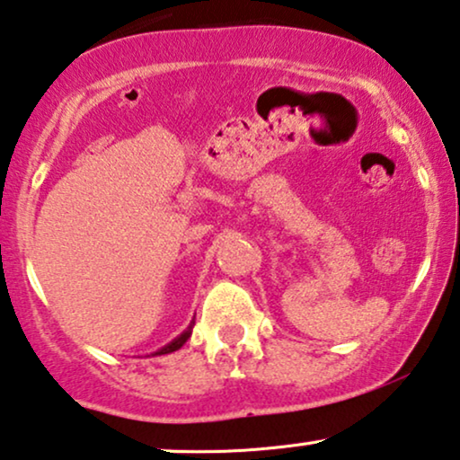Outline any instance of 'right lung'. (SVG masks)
Returning <instances> with one entry per match:
<instances>
[{"instance_id":"1","label":"right lung","mask_w":460,"mask_h":460,"mask_svg":"<svg viewBox=\"0 0 460 460\" xmlns=\"http://www.w3.org/2000/svg\"><path fill=\"white\" fill-rule=\"evenodd\" d=\"M193 326H195V322L189 323V328L185 330V332H182L181 336H176V339H174L172 342H168L166 347H162V349H159V351H155L153 355H166V353H172V351H176V349H181V347L185 345V342L189 341V336H191V330H193Z\"/></svg>"}]
</instances>
